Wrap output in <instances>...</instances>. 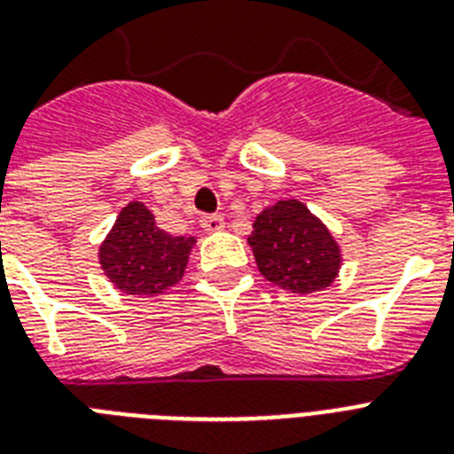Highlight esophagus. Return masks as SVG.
Masks as SVG:
<instances>
[{
  "instance_id": "34e87169",
  "label": "esophagus",
  "mask_w": 454,
  "mask_h": 454,
  "mask_svg": "<svg viewBox=\"0 0 454 454\" xmlns=\"http://www.w3.org/2000/svg\"><path fill=\"white\" fill-rule=\"evenodd\" d=\"M200 224L204 231H220L224 227V218L223 215H201Z\"/></svg>"
}]
</instances>
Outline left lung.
<instances>
[{"label": "left lung", "mask_w": 454, "mask_h": 454, "mask_svg": "<svg viewBox=\"0 0 454 454\" xmlns=\"http://www.w3.org/2000/svg\"><path fill=\"white\" fill-rule=\"evenodd\" d=\"M259 273L292 294L324 292L338 278L342 253L328 227L298 200L259 213L247 236Z\"/></svg>", "instance_id": "1"}]
</instances>
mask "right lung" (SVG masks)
<instances>
[{"label":"right lung","instance_id":"right-lung-1","mask_svg":"<svg viewBox=\"0 0 454 454\" xmlns=\"http://www.w3.org/2000/svg\"><path fill=\"white\" fill-rule=\"evenodd\" d=\"M192 246L195 236L168 234L142 201H130L100 243L98 259L116 289L151 298L184 278Z\"/></svg>","mask_w":454,"mask_h":454}]
</instances>
